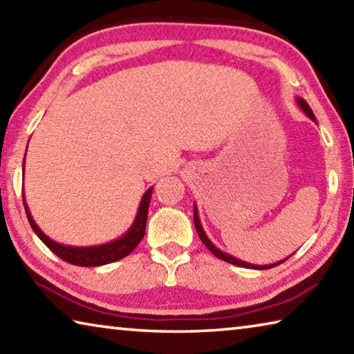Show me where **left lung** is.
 <instances>
[{
    "label": "left lung",
    "mask_w": 354,
    "mask_h": 354,
    "mask_svg": "<svg viewBox=\"0 0 354 354\" xmlns=\"http://www.w3.org/2000/svg\"><path fill=\"white\" fill-rule=\"evenodd\" d=\"M295 101H297V104L299 106V109H301L304 113H306V115L313 120V122H315L317 123V120H315V115L313 113V109H310L309 107V104L306 103V101H304L303 98H295ZM194 221H195V227H196V232H198V236H200V239H201V242L206 245V248L211 251V253L214 254V256H217L218 259H221V261H225V262H230V263H232V266H237V267H247V268H256V270H267V268H273V267H277V266H279V263H283L286 259H283V261H279V262H274V263H267V266H256V263H250V262H245V261H241V259H237V257H234V256H231V254H227V253H225V251H221L220 248H217L215 247V245L211 242V239H209L207 236H206V232H205V230H203V226H201V221H200V215H198V207H196V205H194ZM290 257V256H289Z\"/></svg>",
    "instance_id": "obj_1"
}]
</instances>
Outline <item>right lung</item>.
Listing matches in <instances>:
<instances>
[{
	"label": "right lung",
	"mask_w": 354,
	"mask_h": 354,
	"mask_svg": "<svg viewBox=\"0 0 354 354\" xmlns=\"http://www.w3.org/2000/svg\"><path fill=\"white\" fill-rule=\"evenodd\" d=\"M23 173H25V162H23ZM151 194H153V187H149L145 194H143L133 225H131L129 230L124 232L123 236H120L112 242H107L103 245H93V247H71V245L55 242L53 239L48 237L34 221L31 212H29V207L26 205L25 195H23V205H25V211L32 231L37 234L40 241L53 251V253L61 257V259H64L65 262L73 263V266L100 267V266H106V263L123 259V257H127L131 251L139 245L143 236H145L148 206H149V200H151Z\"/></svg>",
	"instance_id": "obj_1"
}]
</instances>
